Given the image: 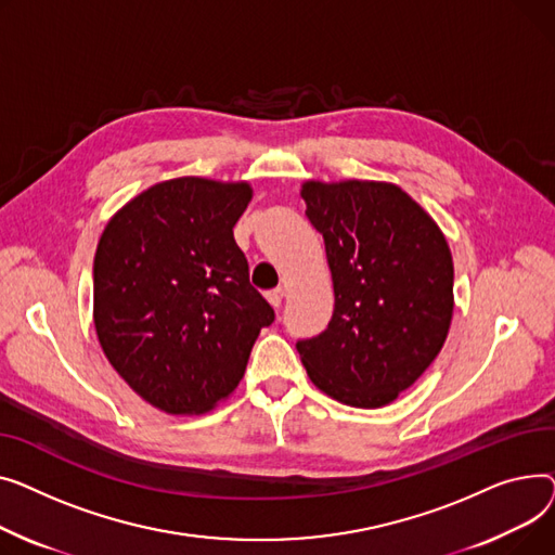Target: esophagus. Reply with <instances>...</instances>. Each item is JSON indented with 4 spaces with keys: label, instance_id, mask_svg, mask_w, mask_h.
Returning <instances> with one entry per match:
<instances>
[{
    "label": "esophagus",
    "instance_id": "34e87169",
    "mask_svg": "<svg viewBox=\"0 0 555 555\" xmlns=\"http://www.w3.org/2000/svg\"><path fill=\"white\" fill-rule=\"evenodd\" d=\"M267 298H269V302H271L275 309H280L282 302H284V298H286V288H284V286L273 288V291L267 293Z\"/></svg>",
    "mask_w": 555,
    "mask_h": 555
}]
</instances>
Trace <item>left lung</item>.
Returning <instances> with one entry per match:
<instances>
[{
    "mask_svg": "<svg viewBox=\"0 0 555 555\" xmlns=\"http://www.w3.org/2000/svg\"><path fill=\"white\" fill-rule=\"evenodd\" d=\"M307 217L322 233L334 315L298 340L309 378L351 408H383L430 367L452 320V255L435 219L383 181H307Z\"/></svg>",
    "mask_w": 555,
    "mask_h": 555,
    "instance_id": "left-lung-1",
    "label": "left lung"
}]
</instances>
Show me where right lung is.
Instances as JSON below:
<instances>
[{"instance_id":"add662e5","label":"right lung","mask_w":555,"mask_h":555,"mask_svg":"<svg viewBox=\"0 0 555 555\" xmlns=\"http://www.w3.org/2000/svg\"><path fill=\"white\" fill-rule=\"evenodd\" d=\"M246 181H160L105 225L93 259V324L120 378L168 414H204L235 392L273 307L233 228Z\"/></svg>"}]
</instances>
